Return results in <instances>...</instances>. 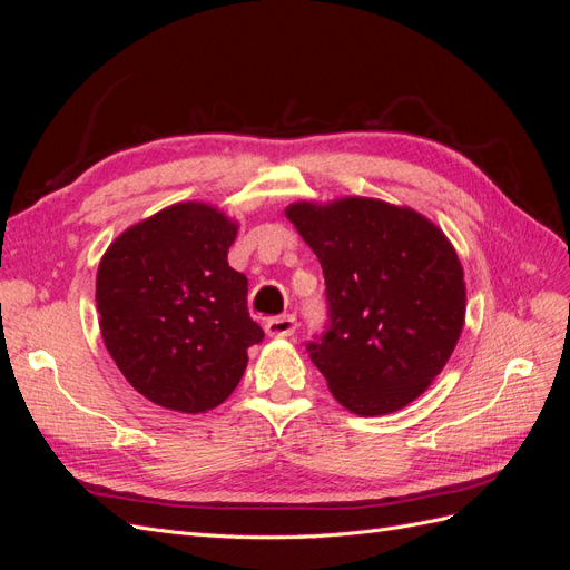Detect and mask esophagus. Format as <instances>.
<instances>
[{
  "mask_svg": "<svg viewBox=\"0 0 570 570\" xmlns=\"http://www.w3.org/2000/svg\"><path fill=\"white\" fill-rule=\"evenodd\" d=\"M297 331V318L292 314L285 316H273L266 323V333L268 337H292Z\"/></svg>",
  "mask_w": 570,
  "mask_h": 570,
  "instance_id": "34e87169",
  "label": "esophagus"
}]
</instances>
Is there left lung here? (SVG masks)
<instances>
[{
    "label": "left lung",
    "instance_id": "obj_1",
    "mask_svg": "<svg viewBox=\"0 0 570 570\" xmlns=\"http://www.w3.org/2000/svg\"><path fill=\"white\" fill-rule=\"evenodd\" d=\"M285 216L318 256L327 321L308 356L358 416L411 404L450 361L465 283L446 235L409 206L368 197L289 204Z\"/></svg>",
    "mask_w": 570,
    "mask_h": 570
}]
</instances>
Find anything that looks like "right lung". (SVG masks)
I'll return each instance as SVG.
<instances>
[{"instance_id":"1","label":"right lung","mask_w":570,"mask_h":570,"mask_svg":"<svg viewBox=\"0 0 570 570\" xmlns=\"http://www.w3.org/2000/svg\"><path fill=\"white\" fill-rule=\"evenodd\" d=\"M237 223L180 202L120 233L97 271L107 350L149 402L180 413L223 404L264 340L247 312V278L228 266Z\"/></svg>"}]
</instances>
